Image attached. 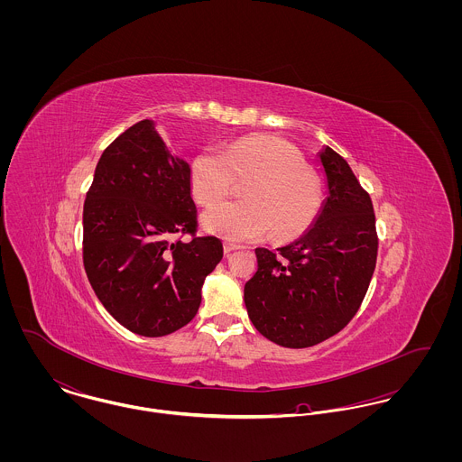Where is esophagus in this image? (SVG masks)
<instances>
[{"instance_id":"34e87169","label":"esophagus","mask_w":462,"mask_h":462,"mask_svg":"<svg viewBox=\"0 0 462 462\" xmlns=\"http://www.w3.org/2000/svg\"><path fill=\"white\" fill-rule=\"evenodd\" d=\"M236 249H240V245H236V244H233V242H224V254H226V256L231 254V253L236 251Z\"/></svg>"}]
</instances>
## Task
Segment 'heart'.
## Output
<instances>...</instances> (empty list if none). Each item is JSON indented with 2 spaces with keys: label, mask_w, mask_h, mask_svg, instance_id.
<instances>
[{
  "label": "heart",
  "mask_w": 462,
  "mask_h": 462,
  "mask_svg": "<svg viewBox=\"0 0 462 462\" xmlns=\"http://www.w3.org/2000/svg\"><path fill=\"white\" fill-rule=\"evenodd\" d=\"M235 181H245L244 200L215 204L200 215L202 227L226 240L254 242L266 235L275 242L291 240L320 213V176L304 165L293 145L275 136H244L220 151L206 147L192 158L189 183L200 204L226 198Z\"/></svg>",
  "instance_id": "obj_1"
}]
</instances>
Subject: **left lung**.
<instances>
[{"instance_id": "1", "label": "left lung", "mask_w": 462, "mask_h": 462, "mask_svg": "<svg viewBox=\"0 0 462 462\" xmlns=\"http://www.w3.org/2000/svg\"><path fill=\"white\" fill-rule=\"evenodd\" d=\"M319 162L328 181L319 217L277 253L258 247V272L244 288L253 326L288 348L313 346L343 329L377 262L372 199L336 151L326 145Z\"/></svg>"}]
</instances>
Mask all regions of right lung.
<instances>
[{"label": "right lung", "mask_w": 462, "mask_h": 462, "mask_svg": "<svg viewBox=\"0 0 462 462\" xmlns=\"http://www.w3.org/2000/svg\"><path fill=\"white\" fill-rule=\"evenodd\" d=\"M190 165L172 156L151 119L133 125L101 154L83 204V264L105 310L147 337L187 326L224 249L194 235Z\"/></svg>", "instance_id": "add662e5"}]
</instances>
